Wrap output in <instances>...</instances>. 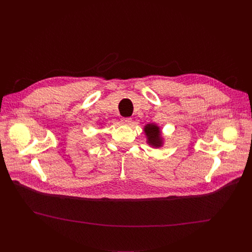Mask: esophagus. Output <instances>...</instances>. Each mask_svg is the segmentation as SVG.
Masks as SVG:
<instances>
[{
  "instance_id": "34e87169",
  "label": "esophagus",
  "mask_w": 252,
  "mask_h": 252,
  "mask_svg": "<svg viewBox=\"0 0 252 252\" xmlns=\"http://www.w3.org/2000/svg\"><path fill=\"white\" fill-rule=\"evenodd\" d=\"M121 123H122L123 125H125V126H128V125H130V123H131V119H130V118H123L122 121H121Z\"/></svg>"
}]
</instances>
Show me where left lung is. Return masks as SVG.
Listing matches in <instances>:
<instances>
[{
  "label": "left lung",
  "instance_id": "obj_1",
  "mask_svg": "<svg viewBox=\"0 0 252 252\" xmlns=\"http://www.w3.org/2000/svg\"><path fill=\"white\" fill-rule=\"evenodd\" d=\"M143 131H145L147 135V142L150 146L156 149L161 148L163 146V137L161 135V130L158 126L155 124H148L147 126H145Z\"/></svg>",
  "mask_w": 252,
  "mask_h": 252
}]
</instances>
